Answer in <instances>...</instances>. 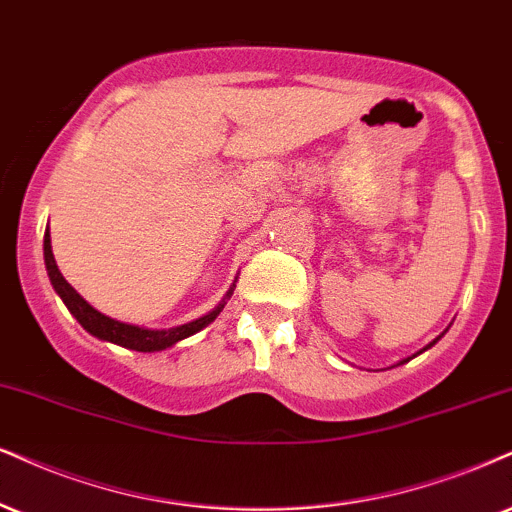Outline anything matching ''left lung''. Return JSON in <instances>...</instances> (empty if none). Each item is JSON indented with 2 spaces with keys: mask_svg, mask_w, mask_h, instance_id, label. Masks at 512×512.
<instances>
[{
  "mask_svg": "<svg viewBox=\"0 0 512 512\" xmlns=\"http://www.w3.org/2000/svg\"><path fill=\"white\" fill-rule=\"evenodd\" d=\"M439 339H441V334H439V337H437V339H434V342H432V344H427V346H425V349H422V351L432 349V346H434V344H437V342H439ZM422 351H418V353H422ZM418 353H415V356H418ZM415 356H410V358H415ZM410 358H403V361H401L399 365H403V363H408V361H410Z\"/></svg>",
  "mask_w": 512,
  "mask_h": 512,
  "instance_id": "1",
  "label": "left lung"
}]
</instances>
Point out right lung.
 <instances>
[{"instance_id": "obj_1", "label": "right lung", "mask_w": 512, "mask_h": 512, "mask_svg": "<svg viewBox=\"0 0 512 512\" xmlns=\"http://www.w3.org/2000/svg\"><path fill=\"white\" fill-rule=\"evenodd\" d=\"M44 266H47V275H49V282H52L54 292L61 296V301L66 304L68 311L73 313V318L78 320V323L85 327L92 337L102 339V342L118 344V346H123V349L144 351V353L170 349V346L182 342V339L192 337V334L204 330L206 325H211L213 320L218 318V313L225 308L227 299H230L232 292H235V285H232L230 289H227L225 299L220 301L213 311H208L206 315H201V318L192 320V323H185L178 327H166V330H154V327L121 323V320L109 318V315L99 313L97 308L87 304V301L82 299V296L75 292L71 285H68L66 277L61 275L59 266H56L54 254H52V237H49V225H47V232H44Z\"/></svg>"}]
</instances>
